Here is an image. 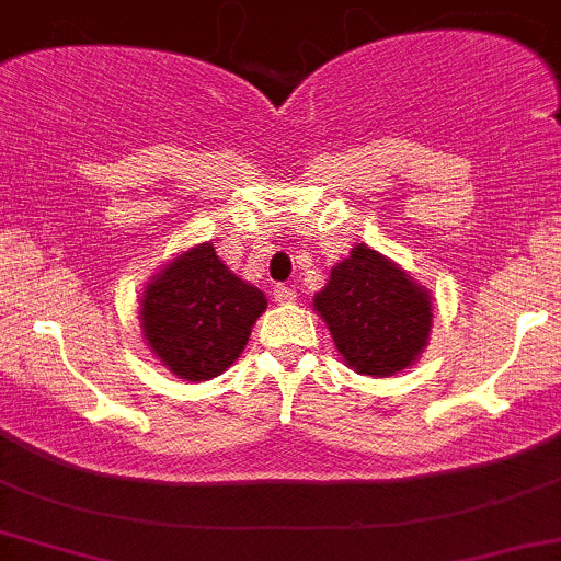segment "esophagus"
<instances>
[{
    "instance_id": "obj_1",
    "label": "esophagus",
    "mask_w": 561,
    "mask_h": 561,
    "mask_svg": "<svg viewBox=\"0 0 561 561\" xmlns=\"http://www.w3.org/2000/svg\"><path fill=\"white\" fill-rule=\"evenodd\" d=\"M274 298L279 300V304H293V300L298 298V293H295L293 287H287V285H276L274 287Z\"/></svg>"
}]
</instances>
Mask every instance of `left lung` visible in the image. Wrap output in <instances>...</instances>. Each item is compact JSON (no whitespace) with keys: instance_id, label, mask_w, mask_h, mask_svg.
<instances>
[{"instance_id":"8db88e82","label":"left lung","mask_w":561,"mask_h":561,"mask_svg":"<svg viewBox=\"0 0 561 561\" xmlns=\"http://www.w3.org/2000/svg\"><path fill=\"white\" fill-rule=\"evenodd\" d=\"M335 348L362 375H393L415 362L431 330V298L380 252L356 244L313 298Z\"/></svg>"}]
</instances>
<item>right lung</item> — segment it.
I'll return each mask as SVG.
<instances>
[{
	"label": "right lung",
	"instance_id": "obj_1",
	"mask_svg": "<svg viewBox=\"0 0 561 561\" xmlns=\"http://www.w3.org/2000/svg\"><path fill=\"white\" fill-rule=\"evenodd\" d=\"M266 295L244 285L213 244L183 252L144 295V335L153 354L186 380H210L248 346Z\"/></svg>",
	"mask_w": 561,
	"mask_h": 561
}]
</instances>
